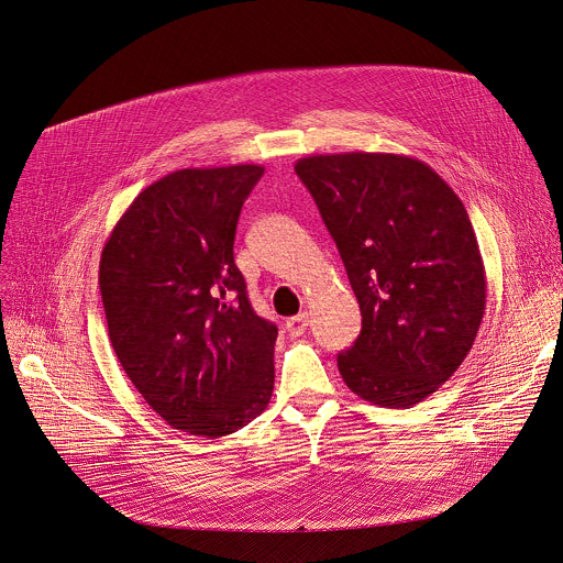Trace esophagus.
Instances as JSON below:
<instances>
[{
    "label": "esophagus",
    "mask_w": 563,
    "mask_h": 563,
    "mask_svg": "<svg viewBox=\"0 0 563 563\" xmlns=\"http://www.w3.org/2000/svg\"><path fill=\"white\" fill-rule=\"evenodd\" d=\"M286 329H288V333H290L292 338L303 335L306 329H308V313H299V316H295V318H288V320H286Z\"/></svg>",
    "instance_id": "obj_1"
}]
</instances>
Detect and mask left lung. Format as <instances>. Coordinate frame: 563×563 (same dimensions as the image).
I'll return each instance as SVG.
<instances>
[{
    "label": "left lung",
    "instance_id": "1",
    "mask_svg": "<svg viewBox=\"0 0 563 563\" xmlns=\"http://www.w3.org/2000/svg\"><path fill=\"white\" fill-rule=\"evenodd\" d=\"M344 262L362 331L338 355L362 400L411 407L448 383L485 313V268L463 201L400 154H318L295 163Z\"/></svg>",
    "mask_w": 563,
    "mask_h": 563
}]
</instances>
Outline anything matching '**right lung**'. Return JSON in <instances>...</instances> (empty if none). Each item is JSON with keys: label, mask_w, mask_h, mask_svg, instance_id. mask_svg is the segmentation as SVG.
<instances>
[{"label": "right lung", "mask_w": 563, "mask_h": 563, "mask_svg": "<svg viewBox=\"0 0 563 563\" xmlns=\"http://www.w3.org/2000/svg\"><path fill=\"white\" fill-rule=\"evenodd\" d=\"M262 165L176 169L134 199L100 257L111 346L147 405L206 439L255 420L275 385L277 327L234 264L241 206Z\"/></svg>", "instance_id": "right-lung-1"}]
</instances>
